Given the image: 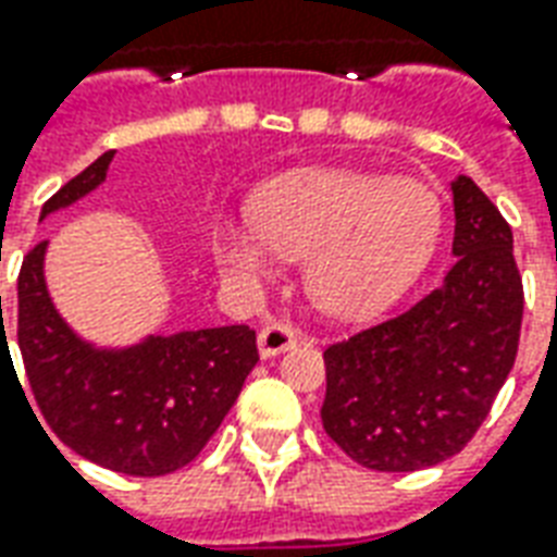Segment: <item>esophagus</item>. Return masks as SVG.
I'll use <instances>...</instances> for the list:
<instances>
[{
  "label": "esophagus",
  "instance_id": "34e87169",
  "mask_svg": "<svg viewBox=\"0 0 557 557\" xmlns=\"http://www.w3.org/2000/svg\"><path fill=\"white\" fill-rule=\"evenodd\" d=\"M300 342V333L292 327V324H283V321H274L259 331V354L262 357H277L283 351H292Z\"/></svg>",
  "mask_w": 557,
  "mask_h": 557
}]
</instances>
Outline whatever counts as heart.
Returning a JSON list of instances; mask_svg holds the SVG:
<instances>
[{
	"label": "heart",
	"instance_id": "heart-1",
	"mask_svg": "<svg viewBox=\"0 0 557 557\" xmlns=\"http://www.w3.org/2000/svg\"><path fill=\"white\" fill-rule=\"evenodd\" d=\"M253 226L218 230L226 271L262 277L277 257L304 259L310 298L333 315L393 304L431 262L443 230L440 197L419 180L300 171L262 188Z\"/></svg>",
	"mask_w": 557,
	"mask_h": 557
}]
</instances>
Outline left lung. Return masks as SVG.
Listing matches in <instances>:
<instances>
[{"instance_id":"obj_1","label":"left lung","mask_w":557,"mask_h":557,"mask_svg":"<svg viewBox=\"0 0 557 557\" xmlns=\"http://www.w3.org/2000/svg\"><path fill=\"white\" fill-rule=\"evenodd\" d=\"M451 195L457 262L446 280L324 348L321 425L374 472H416L463 451L517 360L525 298L510 226L469 176Z\"/></svg>"}]
</instances>
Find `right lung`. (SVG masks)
<instances>
[{
  "mask_svg": "<svg viewBox=\"0 0 557 557\" xmlns=\"http://www.w3.org/2000/svg\"><path fill=\"white\" fill-rule=\"evenodd\" d=\"M111 159L114 150L102 152L61 185L40 218L94 191L109 174ZM44 250L47 242H37L20 265L16 345L37 410L52 434L70 451L123 475L159 478L188 467L257 366V333L247 324H230L156 336L126 351H97L76 339L52 307ZM5 342L2 336V351Z\"/></svg>",
  "mask_w": 557,
  "mask_h": 557,
  "instance_id": "right-lung-1",
  "label": "right lung"
}]
</instances>
